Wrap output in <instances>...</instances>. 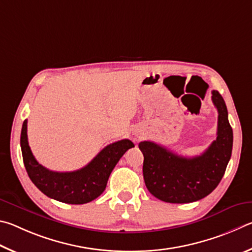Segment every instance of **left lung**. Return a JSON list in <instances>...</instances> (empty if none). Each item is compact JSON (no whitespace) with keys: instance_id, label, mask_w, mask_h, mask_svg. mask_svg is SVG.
Listing matches in <instances>:
<instances>
[{"instance_id":"1","label":"left lung","mask_w":252,"mask_h":252,"mask_svg":"<svg viewBox=\"0 0 252 252\" xmlns=\"http://www.w3.org/2000/svg\"><path fill=\"white\" fill-rule=\"evenodd\" d=\"M211 99L218 110L217 138L200 156L183 157L156 143H139L145 184L159 200L171 204L200 200L222 179L231 157L233 135L222 96L213 91Z\"/></svg>"}]
</instances>
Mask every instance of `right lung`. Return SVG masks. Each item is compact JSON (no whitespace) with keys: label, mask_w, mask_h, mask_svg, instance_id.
Returning a JSON list of instances; mask_svg holds the SVG:
<instances>
[{"label":"right lung","mask_w":252,"mask_h":252,"mask_svg":"<svg viewBox=\"0 0 252 252\" xmlns=\"http://www.w3.org/2000/svg\"><path fill=\"white\" fill-rule=\"evenodd\" d=\"M135 145L129 139L106 146L90 164L75 171H52L38 164L28 142V119L21 131V149L25 169L44 195L65 204L82 205L96 199L105 190L109 175L118 160Z\"/></svg>","instance_id":"1"}]
</instances>
